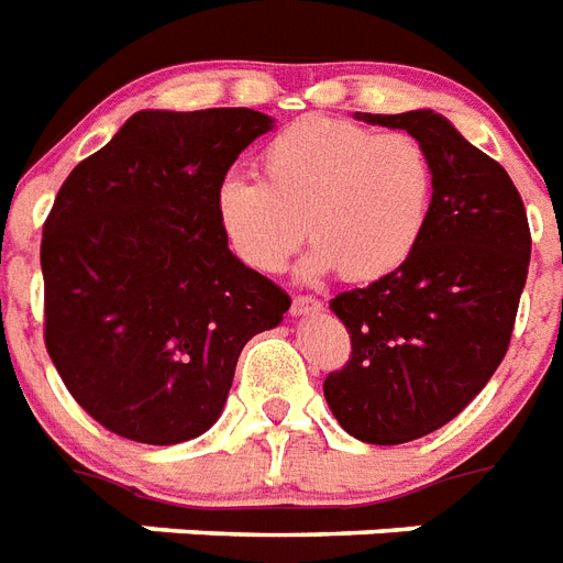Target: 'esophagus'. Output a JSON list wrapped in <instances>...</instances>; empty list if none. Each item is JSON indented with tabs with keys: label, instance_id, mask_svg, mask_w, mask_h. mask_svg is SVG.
<instances>
[{
	"label": "esophagus",
	"instance_id": "34e87169",
	"mask_svg": "<svg viewBox=\"0 0 563 563\" xmlns=\"http://www.w3.org/2000/svg\"><path fill=\"white\" fill-rule=\"evenodd\" d=\"M290 310H294L296 317H305V313H317V310H322V302H319L317 296H294V305H290Z\"/></svg>",
	"mask_w": 563,
	"mask_h": 563
}]
</instances>
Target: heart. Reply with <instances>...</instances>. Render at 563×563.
Returning <instances> with one entry per match:
<instances>
[{
    "instance_id": "heart-1",
    "label": "heart",
    "mask_w": 563,
    "mask_h": 563,
    "mask_svg": "<svg viewBox=\"0 0 563 563\" xmlns=\"http://www.w3.org/2000/svg\"><path fill=\"white\" fill-rule=\"evenodd\" d=\"M433 191V159L416 136L308 115L264 145L261 179H220L214 218L258 273H278L308 235V273L375 282L418 250Z\"/></svg>"
}]
</instances>
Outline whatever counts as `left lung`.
<instances>
[{
	"mask_svg": "<svg viewBox=\"0 0 563 563\" xmlns=\"http://www.w3.org/2000/svg\"><path fill=\"white\" fill-rule=\"evenodd\" d=\"M357 119L407 130L427 147L433 209L404 267L331 299L352 354L322 389L345 433L404 444L460 416L503 363L532 232L506 168L451 121L430 110Z\"/></svg>",
	"mask_w": 563,
	"mask_h": 563,
	"instance_id": "8db88e82",
	"label": "left lung"
}]
</instances>
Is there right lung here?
Segmentation results:
<instances>
[{
  "instance_id": "obj_1",
  "label": "right lung",
  "mask_w": 563,
  "mask_h": 563,
  "mask_svg": "<svg viewBox=\"0 0 563 563\" xmlns=\"http://www.w3.org/2000/svg\"><path fill=\"white\" fill-rule=\"evenodd\" d=\"M273 119L246 107L142 110L78 162L43 223V340L69 395L110 433H206L235 363L290 296L238 261L214 191Z\"/></svg>"
}]
</instances>
